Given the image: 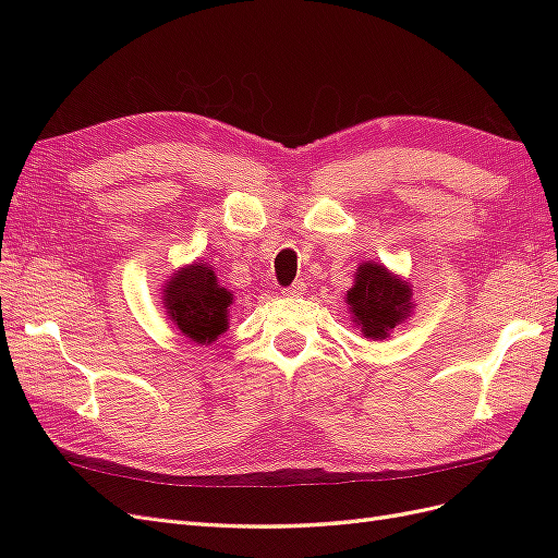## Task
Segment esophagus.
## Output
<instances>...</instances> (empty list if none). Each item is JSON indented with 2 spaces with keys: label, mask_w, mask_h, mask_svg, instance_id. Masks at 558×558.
Returning <instances> with one entry per match:
<instances>
[{
  "label": "esophagus",
  "mask_w": 558,
  "mask_h": 558,
  "mask_svg": "<svg viewBox=\"0 0 558 558\" xmlns=\"http://www.w3.org/2000/svg\"><path fill=\"white\" fill-rule=\"evenodd\" d=\"M307 291V283L302 281V279H298V281H293L291 286H286L283 289V295H291V298H295V295H302Z\"/></svg>",
  "instance_id": "esophagus-1"
}]
</instances>
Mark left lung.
Listing matches in <instances>:
<instances>
[{
    "mask_svg": "<svg viewBox=\"0 0 558 558\" xmlns=\"http://www.w3.org/2000/svg\"><path fill=\"white\" fill-rule=\"evenodd\" d=\"M410 286L386 272L384 265L363 263L356 272V283L347 293V305L356 316L365 337L386 340L398 320L410 314Z\"/></svg>",
    "mask_w": 558,
    "mask_h": 558,
    "instance_id": "left-lung-1",
    "label": "left lung"
}]
</instances>
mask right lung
Returning <instances> with one entry per match:
<instances>
[{
	"label": "right lung",
	"mask_w": 558,
	"mask_h": 558,
	"mask_svg": "<svg viewBox=\"0 0 558 558\" xmlns=\"http://www.w3.org/2000/svg\"><path fill=\"white\" fill-rule=\"evenodd\" d=\"M165 307L179 330L197 344H211L228 328L232 293L221 289L214 269L195 263L165 286Z\"/></svg>",
	"instance_id": "1"
}]
</instances>
